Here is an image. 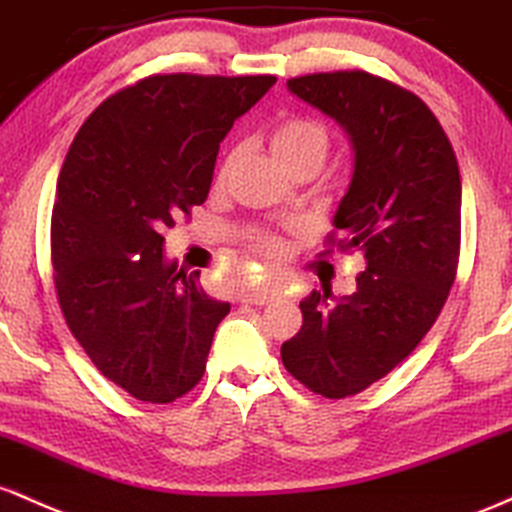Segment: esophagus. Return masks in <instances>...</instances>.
<instances>
[{
	"label": "esophagus",
	"mask_w": 512,
	"mask_h": 512,
	"mask_svg": "<svg viewBox=\"0 0 512 512\" xmlns=\"http://www.w3.org/2000/svg\"><path fill=\"white\" fill-rule=\"evenodd\" d=\"M278 295H280V290H275V287H256V290L241 292V302L256 304V307H261V304L273 302Z\"/></svg>",
	"instance_id": "obj_1"
}]
</instances>
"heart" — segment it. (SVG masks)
<instances>
[{"label":"heart","instance_id":"obj_1","mask_svg":"<svg viewBox=\"0 0 512 512\" xmlns=\"http://www.w3.org/2000/svg\"><path fill=\"white\" fill-rule=\"evenodd\" d=\"M268 142H271L273 157L278 159L287 171H292L300 164H324L326 154H329L331 149V132L324 123H319V120L295 116L280 120V123L271 130ZM232 162L234 157L227 154V157L222 159V164L217 166V186H222V183L227 181ZM246 244H249V249L254 251L256 256H261L263 261H275V258L283 256V241H280V237H275L273 232H266V229H254V232L246 234Z\"/></svg>","mask_w":512,"mask_h":512}]
</instances>
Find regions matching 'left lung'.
<instances>
[{"instance_id": "obj_1", "label": "left lung", "mask_w": 512, "mask_h": 512, "mask_svg": "<svg viewBox=\"0 0 512 512\" xmlns=\"http://www.w3.org/2000/svg\"><path fill=\"white\" fill-rule=\"evenodd\" d=\"M287 89L343 125L355 166L329 237L360 249L353 295L304 297L302 329L283 343L285 370L309 392L346 399L413 353L455 283L462 179L435 113L404 86L363 70L287 79Z\"/></svg>"}]
</instances>
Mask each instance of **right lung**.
Listing matches in <instances>:
<instances>
[{"instance_id": "obj_1", "label": "right lung", "mask_w": 512, "mask_h": 512, "mask_svg": "<svg viewBox=\"0 0 512 512\" xmlns=\"http://www.w3.org/2000/svg\"><path fill=\"white\" fill-rule=\"evenodd\" d=\"M275 84L152 74L125 86L74 137L50 222L55 290L72 336L106 380L169 404L203 380L227 302L164 258L166 227L210 193L220 142Z\"/></svg>"}]
</instances>
